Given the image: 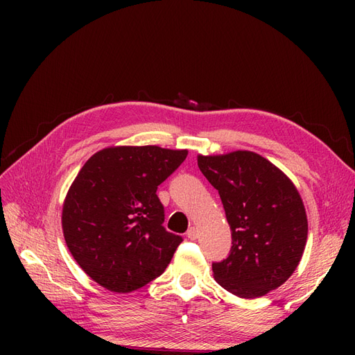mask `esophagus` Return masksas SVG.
<instances>
[{
	"label": "esophagus",
	"instance_id": "obj_1",
	"mask_svg": "<svg viewBox=\"0 0 355 355\" xmlns=\"http://www.w3.org/2000/svg\"><path fill=\"white\" fill-rule=\"evenodd\" d=\"M187 237L189 240H197L198 237V230L196 227H191L188 231H187Z\"/></svg>",
	"mask_w": 355,
	"mask_h": 355
}]
</instances>
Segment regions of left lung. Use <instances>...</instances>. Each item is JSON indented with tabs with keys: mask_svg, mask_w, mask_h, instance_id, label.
<instances>
[{
	"mask_svg": "<svg viewBox=\"0 0 355 355\" xmlns=\"http://www.w3.org/2000/svg\"><path fill=\"white\" fill-rule=\"evenodd\" d=\"M198 167L218 189L231 228L228 257L211 265L216 282L247 299L280 287L299 265L308 237L292 180L252 151L198 155Z\"/></svg>",
	"mask_w": 355,
	"mask_h": 355,
	"instance_id": "obj_1",
	"label": "left lung"
}]
</instances>
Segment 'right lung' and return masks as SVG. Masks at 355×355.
I'll return each mask as SVG.
<instances>
[{
  "label": "right lung",
  "instance_id": "1",
  "mask_svg": "<svg viewBox=\"0 0 355 355\" xmlns=\"http://www.w3.org/2000/svg\"><path fill=\"white\" fill-rule=\"evenodd\" d=\"M187 155V149L114 146L85 161L63 202L62 228L92 280L128 293L164 272L182 237L163 227L157 188Z\"/></svg>",
  "mask_w": 355,
  "mask_h": 355
}]
</instances>
